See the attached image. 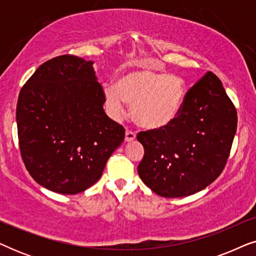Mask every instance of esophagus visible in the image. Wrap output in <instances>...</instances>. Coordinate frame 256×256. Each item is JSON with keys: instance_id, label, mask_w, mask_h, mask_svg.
<instances>
[{"instance_id": "1", "label": "esophagus", "mask_w": 256, "mask_h": 256, "mask_svg": "<svg viewBox=\"0 0 256 256\" xmlns=\"http://www.w3.org/2000/svg\"><path fill=\"white\" fill-rule=\"evenodd\" d=\"M135 138H136L135 132H132L130 130L126 132V136H124V141L126 142H132V141H134Z\"/></svg>"}]
</instances>
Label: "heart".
<instances>
[{
	"label": "heart",
	"mask_w": 256,
	"mask_h": 256,
	"mask_svg": "<svg viewBox=\"0 0 256 256\" xmlns=\"http://www.w3.org/2000/svg\"><path fill=\"white\" fill-rule=\"evenodd\" d=\"M185 96L186 85L180 76L146 68L126 72L116 84L104 87V104L110 116H124L127 102L132 120L146 129H162L172 124Z\"/></svg>",
	"instance_id": "b5f03b06"
}]
</instances>
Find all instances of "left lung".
Listing matches in <instances>:
<instances>
[{
    "instance_id": "1",
    "label": "left lung",
    "mask_w": 256,
    "mask_h": 256,
    "mask_svg": "<svg viewBox=\"0 0 256 256\" xmlns=\"http://www.w3.org/2000/svg\"><path fill=\"white\" fill-rule=\"evenodd\" d=\"M236 124V110L222 82L208 72L188 90L172 124L138 132L144 148L138 176L160 197H186L204 190L225 168Z\"/></svg>"
}]
</instances>
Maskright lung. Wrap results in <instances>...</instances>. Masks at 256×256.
<instances>
[{
	"mask_svg": "<svg viewBox=\"0 0 256 256\" xmlns=\"http://www.w3.org/2000/svg\"><path fill=\"white\" fill-rule=\"evenodd\" d=\"M93 62L65 54L38 68L16 108L20 155L31 177L48 190L76 194L99 180L124 128L104 110Z\"/></svg>",
	"mask_w": 256,
	"mask_h": 256,
	"instance_id": "right-lung-1",
	"label": "right lung"
}]
</instances>
